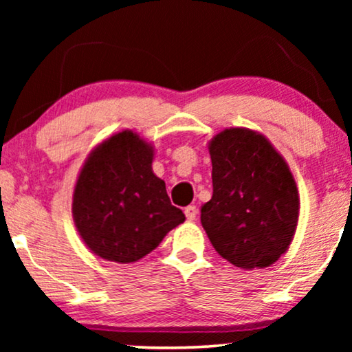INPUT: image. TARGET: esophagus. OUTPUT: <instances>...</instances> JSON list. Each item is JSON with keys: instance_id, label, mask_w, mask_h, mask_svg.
I'll return each mask as SVG.
<instances>
[{"instance_id": "1", "label": "esophagus", "mask_w": 352, "mask_h": 352, "mask_svg": "<svg viewBox=\"0 0 352 352\" xmlns=\"http://www.w3.org/2000/svg\"><path fill=\"white\" fill-rule=\"evenodd\" d=\"M184 213H186V218H187V219H189V221H194V219L197 218V206H194V205L186 206Z\"/></svg>"}]
</instances>
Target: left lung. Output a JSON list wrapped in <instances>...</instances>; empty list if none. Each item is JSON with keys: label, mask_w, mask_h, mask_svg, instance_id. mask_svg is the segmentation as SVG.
Masks as SVG:
<instances>
[{"label": "left lung", "mask_w": 352, "mask_h": 352, "mask_svg": "<svg viewBox=\"0 0 352 352\" xmlns=\"http://www.w3.org/2000/svg\"><path fill=\"white\" fill-rule=\"evenodd\" d=\"M213 197L201 206L211 245L240 269L269 267L290 247L300 194L285 158L264 134L226 128L208 144Z\"/></svg>", "instance_id": "8db88e82"}]
</instances>
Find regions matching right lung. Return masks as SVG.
I'll return each mask as SVG.
<instances>
[{"mask_svg": "<svg viewBox=\"0 0 352 352\" xmlns=\"http://www.w3.org/2000/svg\"><path fill=\"white\" fill-rule=\"evenodd\" d=\"M153 146L123 129L96 146L81 166L72 200L75 228L96 256L136 263L184 223L165 181L152 171Z\"/></svg>", "mask_w": 352, "mask_h": 352, "instance_id": "right-lung-1", "label": "right lung"}]
</instances>
